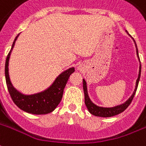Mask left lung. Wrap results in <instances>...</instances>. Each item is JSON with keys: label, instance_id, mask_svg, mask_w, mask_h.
<instances>
[{"label": "left lung", "instance_id": "obj_1", "mask_svg": "<svg viewBox=\"0 0 146 146\" xmlns=\"http://www.w3.org/2000/svg\"><path fill=\"white\" fill-rule=\"evenodd\" d=\"M134 40V39H133ZM135 42V40H134ZM135 47H136V53L138 56V58L139 59V51L137 48L136 43H135ZM140 60V59H139ZM140 76H141V64L139 66V76L136 80V85H135V89L134 90L133 94L131 96L130 98H128V100L125 101V103L121 104L120 105L117 106L113 107V108H103V107H99L98 105H96L93 103L92 101L90 99L89 96H88V93H87V83L85 81V80H83V87H84V98H85V104L87 106V109L90 114H92L94 116H98V117H109L117 115V114H120L125 111V109L127 108L129 105H130L131 102L132 101L134 98V96L135 94L136 90L138 88V85H139V79H140Z\"/></svg>", "mask_w": 146, "mask_h": 146}]
</instances>
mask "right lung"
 <instances>
[{"label": "right lung", "instance_id": "obj_1", "mask_svg": "<svg viewBox=\"0 0 146 146\" xmlns=\"http://www.w3.org/2000/svg\"><path fill=\"white\" fill-rule=\"evenodd\" d=\"M19 34L16 36L12 44V47L7 55L5 62V79L7 90L9 91L11 98L16 105L22 111L33 114H46L53 111L60 101L62 100L63 90L67 83L68 79L72 73L75 71L74 67L70 68L61 74H59L53 84L48 89L42 92L38 93L32 95H25L13 87L10 80L8 73V63L11 52L12 51L15 41Z\"/></svg>", "mask_w": 146, "mask_h": 146}]
</instances>
